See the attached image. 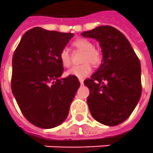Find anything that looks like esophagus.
I'll use <instances>...</instances> for the list:
<instances>
[{
    "instance_id": "34e87169",
    "label": "esophagus",
    "mask_w": 153,
    "mask_h": 153,
    "mask_svg": "<svg viewBox=\"0 0 153 153\" xmlns=\"http://www.w3.org/2000/svg\"><path fill=\"white\" fill-rule=\"evenodd\" d=\"M79 82H80L81 85H83V79H79Z\"/></svg>"
}]
</instances>
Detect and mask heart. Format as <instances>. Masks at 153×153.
Returning <instances> with one entry per match:
<instances>
[{"label":"heart","instance_id":"heart-1","mask_svg":"<svg viewBox=\"0 0 153 153\" xmlns=\"http://www.w3.org/2000/svg\"><path fill=\"white\" fill-rule=\"evenodd\" d=\"M73 46L77 50L83 52V55L82 57V64L73 66L72 68L67 71L66 74L80 79L85 78L92 72L91 64L94 66H97L101 63L102 54L99 50L94 48V45L91 41L86 39H76L73 42ZM60 60L65 67H69L71 65V58L68 48L65 47L60 50Z\"/></svg>","mask_w":153,"mask_h":153}]
</instances>
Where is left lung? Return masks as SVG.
Returning <instances> with one entry per match:
<instances>
[{"label": "left lung", "mask_w": 153, "mask_h": 153, "mask_svg": "<svg viewBox=\"0 0 153 153\" xmlns=\"http://www.w3.org/2000/svg\"><path fill=\"white\" fill-rule=\"evenodd\" d=\"M95 39L102 49L103 60L84 84L90 113L97 121L114 126L127 120L141 95V63L126 36L111 26H100L82 33Z\"/></svg>", "instance_id": "8db88e82"}]
</instances>
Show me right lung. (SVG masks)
I'll return each instance as SVG.
<instances>
[{
    "instance_id": "add662e5",
    "label": "right lung",
    "mask_w": 153,
    "mask_h": 153,
    "mask_svg": "<svg viewBox=\"0 0 153 153\" xmlns=\"http://www.w3.org/2000/svg\"><path fill=\"white\" fill-rule=\"evenodd\" d=\"M73 35L36 27L23 34L14 52L12 93L24 117L39 128L65 121L80 87L76 76L60 78V52Z\"/></svg>"
}]
</instances>
